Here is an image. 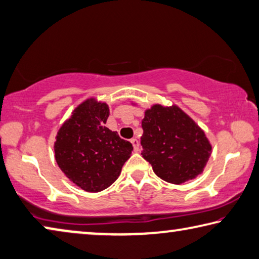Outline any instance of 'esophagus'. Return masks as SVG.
Wrapping results in <instances>:
<instances>
[{
	"label": "esophagus",
	"instance_id": "obj_1",
	"mask_svg": "<svg viewBox=\"0 0 259 259\" xmlns=\"http://www.w3.org/2000/svg\"><path fill=\"white\" fill-rule=\"evenodd\" d=\"M131 142H132V145L134 147V151L135 152L140 151V142H139V140L138 139H132V140H131Z\"/></svg>",
	"mask_w": 259,
	"mask_h": 259
}]
</instances>
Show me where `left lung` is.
<instances>
[{
  "mask_svg": "<svg viewBox=\"0 0 259 259\" xmlns=\"http://www.w3.org/2000/svg\"><path fill=\"white\" fill-rule=\"evenodd\" d=\"M142 128L141 155L160 179L181 185L203 172L212 147L204 131L178 105L147 109Z\"/></svg>",
  "mask_w": 259,
  "mask_h": 259,
  "instance_id": "obj_1",
  "label": "left lung"
}]
</instances>
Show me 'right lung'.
I'll list each match as a JSON object with an SVG mask.
<instances>
[{"label": "right lung", "mask_w": 259, "mask_h": 259, "mask_svg": "<svg viewBox=\"0 0 259 259\" xmlns=\"http://www.w3.org/2000/svg\"><path fill=\"white\" fill-rule=\"evenodd\" d=\"M109 113L107 103L87 99L61 126L54 145L59 168L90 193L111 186L133 150L132 143L105 127Z\"/></svg>", "instance_id": "right-lung-1"}]
</instances>
